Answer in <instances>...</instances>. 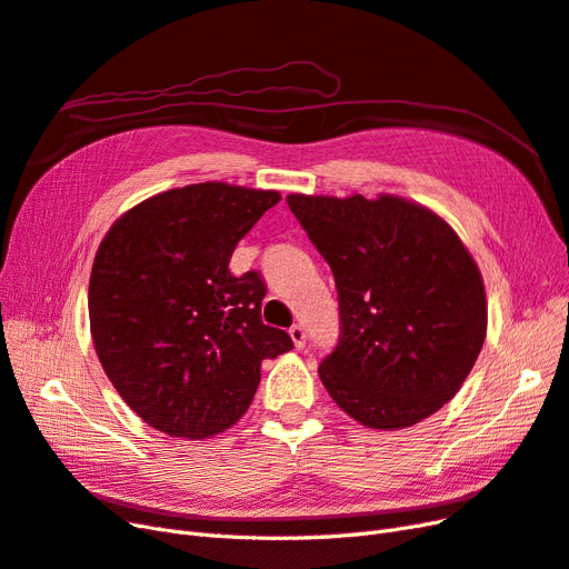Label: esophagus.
Listing matches in <instances>:
<instances>
[{
	"mask_svg": "<svg viewBox=\"0 0 569 569\" xmlns=\"http://www.w3.org/2000/svg\"><path fill=\"white\" fill-rule=\"evenodd\" d=\"M289 337H291V341H295L297 349H303V343H306V330H303L301 325H291V327H289Z\"/></svg>",
	"mask_w": 569,
	"mask_h": 569,
	"instance_id": "obj_1",
	"label": "esophagus"
}]
</instances>
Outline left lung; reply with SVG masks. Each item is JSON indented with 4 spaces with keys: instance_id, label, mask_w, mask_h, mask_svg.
<instances>
[{
    "instance_id": "1",
    "label": "left lung",
    "mask_w": 569,
    "mask_h": 569,
    "mask_svg": "<svg viewBox=\"0 0 569 569\" xmlns=\"http://www.w3.org/2000/svg\"><path fill=\"white\" fill-rule=\"evenodd\" d=\"M287 203L339 291V347L318 368L327 393L382 432L435 416L487 337V291L470 249L439 213L396 194H289Z\"/></svg>"
}]
</instances>
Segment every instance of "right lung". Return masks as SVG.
I'll use <instances>...</instances> for the list:
<instances>
[{"mask_svg": "<svg viewBox=\"0 0 569 569\" xmlns=\"http://www.w3.org/2000/svg\"><path fill=\"white\" fill-rule=\"evenodd\" d=\"M280 199L230 182L166 189L101 239L88 291L94 351L120 399L159 432H226L251 406L263 360L295 347L261 320L258 272L234 278L228 268Z\"/></svg>", "mask_w": 569, "mask_h": 569, "instance_id": "1", "label": "right lung"}]
</instances>
